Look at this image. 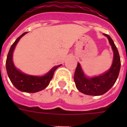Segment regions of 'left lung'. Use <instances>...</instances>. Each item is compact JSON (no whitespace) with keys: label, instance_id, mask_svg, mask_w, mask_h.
Here are the masks:
<instances>
[{"label":"left lung","instance_id":"left-lung-1","mask_svg":"<svg viewBox=\"0 0 127 127\" xmlns=\"http://www.w3.org/2000/svg\"><path fill=\"white\" fill-rule=\"evenodd\" d=\"M114 52V60L110 69L103 74L94 77L85 76L80 66L77 63L74 74V81L78 91L88 95L99 96L103 95L114 86L117 80L120 69V58L117 47L112 38L106 34Z\"/></svg>","mask_w":127,"mask_h":127}]
</instances>
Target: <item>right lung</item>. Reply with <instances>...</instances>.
Returning <instances> with one entry per match:
<instances>
[{
    "label": "right lung",
    "mask_w": 127,
    "mask_h": 127,
    "mask_svg": "<svg viewBox=\"0 0 127 127\" xmlns=\"http://www.w3.org/2000/svg\"><path fill=\"white\" fill-rule=\"evenodd\" d=\"M27 32L21 34L11 45L7 55L6 69L8 76L13 85L15 88L22 92L33 93L43 90L49 85L50 81L52 79L56 69L61 66V64L54 66L50 71L43 76H34L26 75L16 69L13 63V52L19 40Z\"/></svg>",
    "instance_id": "obj_1"
}]
</instances>
